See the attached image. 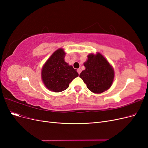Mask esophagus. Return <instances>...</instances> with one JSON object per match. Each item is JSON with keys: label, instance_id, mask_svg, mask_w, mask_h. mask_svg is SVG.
Here are the masks:
<instances>
[{"label": "esophagus", "instance_id": "1", "mask_svg": "<svg viewBox=\"0 0 148 148\" xmlns=\"http://www.w3.org/2000/svg\"><path fill=\"white\" fill-rule=\"evenodd\" d=\"M81 71H82V70L80 69H78L77 70V72L78 73V74H79V75L80 74V73H81Z\"/></svg>", "mask_w": 148, "mask_h": 148}]
</instances>
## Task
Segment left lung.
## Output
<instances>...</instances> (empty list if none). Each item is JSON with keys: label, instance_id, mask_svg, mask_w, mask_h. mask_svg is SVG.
Here are the masks:
<instances>
[{"label": "left lung", "instance_id": "obj_1", "mask_svg": "<svg viewBox=\"0 0 148 148\" xmlns=\"http://www.w3.org/2000/svg\"><path fill=\"white\" fill-rule=\"evenodd\" d=\"M85 70L79 75L87 88L94 93H102L112 84L114 70L109 62L100 53H90L84 63Z\"/></svg>", "mask_w": 148, "mask_h": 148}]
</instances>
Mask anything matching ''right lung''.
Masks as SVG:
<instances>
[{"label":"right lung","mask_w":148,"mask_h":148,"mask_svg":"<svg viewBox=\"0 0 148 148\" xmlns=\"http://www.w3.org/2000/svg\"><path fill=\"white\" fill-rule=\"evenodd\" d=\"M65 52L63 49H59L42 66L41 78L43 83L49 90L59 92L65 90L69 84L78 73L71 65L65 61Z\"/></svg>","instance_id":"add662e5"}]
</instances>
